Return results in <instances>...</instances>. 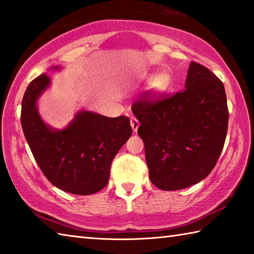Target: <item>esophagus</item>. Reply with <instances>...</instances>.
I'll use <instances>...</instances> for the list:
<instances>
[{"mask_svg":"<svg viewBox=\"0 0 254 254\" xmlns=\"http://www.w3.org/2000/svg\"><path fill=\"white\" fill-rule=\"evenodd\" d=\"M130 123H131L132 130L134 131V132H136L137 128H139V127H140V122L137 121V120H136L135 118H132V119L130 120Z\"/></svg>","mask_w":254,"mask_h":254,"instance_id":"1","label":"esophagus"}]
</instances>
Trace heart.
Returning <instances> with one entry per match:
<instances>
[{
    "label": "heart",
    "mask_w": 254,
    "mask_h": 254,
    "mask_svg": "<svg viewBox=\"0 0 254 254\" xmlns=\"http://www.w3.org/2000/svg\"><path fill=\"white\" fill-rule=\"evenodd\" d=\"M169 77L167 74H164V73H161V74L156 75L153 81H152V90L154 92H162L165 89H167L168 85H169Z\"/></svg>",
    "instance_id": "obj_1"
}]
</instances>
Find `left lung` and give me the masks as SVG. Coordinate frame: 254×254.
Segmentation results:
<instances>
[{
  "label": "left lung",
  "mask_w": 254,
  "mask_h": 254,
  "mask_svg": "<svg viewBox=\"0 0 254 254\" xmlns=\"http://www.w3.org/2000/svg\"><path fill=\"white\" fill-rule=\"evenodd\" d=\"M182 92L136 102L137 134L144 143L151 182L164 191L181 190L211 173L222 152L229 112L223 83L191 62Z\"/></svg>",
  "instance_id": "8db88e82"
}]
</instances>
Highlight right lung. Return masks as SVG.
<instances>
[{"mask_svg": "<svg viewBox=\"0 0 254 254\" xmlns=\"http://www.w3.org/2000/svg\"><path fill=\"white\" fill-rule=\"evenodd\" d=\"M51 83V77L43 73L27 86L21 111L25 139L40 169L54 187L72 194H93L107 186L114 156L130 139V119L81 110L65 127H50L41 118L38 101Z\"/></svg>", "mask_w": 254, "mask_h": 254, "instance_id": "add662e5", "label": "right lung"}]
</instances>
